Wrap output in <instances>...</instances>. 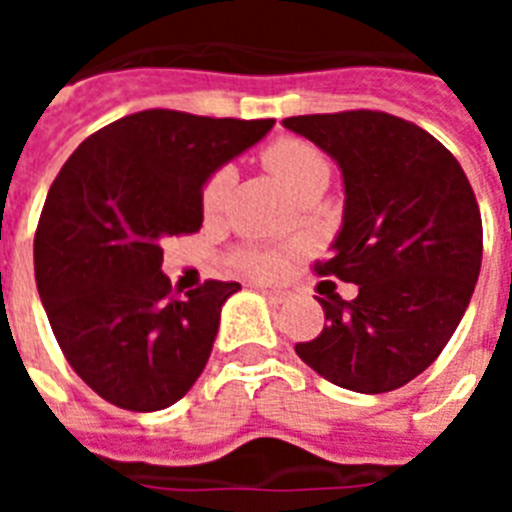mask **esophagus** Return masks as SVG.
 Here are the masks:
<instances>
[{
	"label": "esophagus",
	"instance_id": "obj_1",
	"mask_svg": "<svg viewBox=\"0 0 512 512\" xmlns=\"http://www.w3.org/2000/svg\"><path fill=\"white\" fill-rule=\"evenodd\" d=\"M261 295H264L269 302H274V305H282V302L289 300V295H287V292H282V289L261 287Z\"/></svg>",
	"mask_w": 512,
	"mask_h": 512
}]
</instances>
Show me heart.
<instances>
[{
	"mask_svg": "<svg viewBox=\"0 0 512 512\" xmlns=\"http://www.w3.org/2000/svg\"><path fill=\"white\" fill-rule=\"evenodd\" d=\"M264 161L279 182L289 189L292 194H300L310 187H325L330 176L328 158L318 151V148L300 138H279L277 143H271L264 153ZM235 179V171L230 166L215 171L207 179L205 189H202V212L207 217L217 215L225 202L230 184ZM238 264L246 271L256 274V277H274L282 266L279 253L266 251V248H246L238 253Z\"/></svg>",
	"mask_w": 512,
	"mask_h": 512,
	"instance_id": "b5f03b06",
	"label": "heart"
}]
</instances>
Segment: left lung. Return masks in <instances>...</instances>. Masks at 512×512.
Returning a JSON list of instances; mask_svg holds the SVG:
<instances>
[{"label": "left lung", "instance_id": "1", "mask_svg": "<svg viewBox=\"0 0 512 512\" xmlns=\"http://www.w3.org/2000/svg\"><path fill=\"white\" fill-rule=\"evenodd\" d=\"M282 125L341 169V230L318 274L359 284L356 300H320L328 325L297 356L343 390H397L438 359L472 300L482 266L472 184L433 135L387 112Z\"/></svg>", "mask_w": 512, "mask_h": 512}]
</instances>
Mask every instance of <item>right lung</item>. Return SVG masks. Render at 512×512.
I'll return each mask as SVG.
<instances>
[{
	"mask_svg": "<svg viewBox=\"0 0 512 512\" xmlns=\"http://www.w3.org/2000/svg\"><path fill=\"white\" fill-rule=\"evenodd\" d=\"M274 120L146 110L87 138L48 189L35 282L74 372L117 408L164 410L200 379L238 282L171 297V235L202 228V189Z\"/></svg>",
	"mask_w": 512,
	"mask_h": 512,
	"instance_id": "add662e5",
	"label": "right lung"
}]
</instances>
